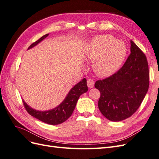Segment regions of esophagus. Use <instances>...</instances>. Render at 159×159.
<instances>
[{
	"mask_svg": "<svg viewBox=\"0 0 159 159\" xmlns=\"http://www.w3.org/2000/svg\"><path fill=\"white\" fill-rule=\"evenodd\" d=\"M87 84H88V86L89 88H92L94 86V84H95L94 80L93 79H89V80H88Z\"/></svg>",
	"mask_w": 159,
	"mask_h": 159,
	"instance_id": "1",
	"label": "esophagus"
}]
</instances>
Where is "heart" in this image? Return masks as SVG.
<instances>
[{
	"label": "heart",
	"instance_id": "1",
	"mask_svg": "<svg viewBox=\"0 0 159 159\" xmlns=\"http://www.w3.org/2000/svg\"><path fill=\"white\" fill-rule=\"evenodd\" d=\"M126 54L127 48L123 42L112 36L101 35L91 40L85 57L93 60L92 68L96 74L108 77L118 70Z\"/></svg>",
	"mask_w": 159,
	"mask_h": 159
}]
</instances>
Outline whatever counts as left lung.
<instances>
[{
    "label": "left lung",
    "instance_id": "left-lung-1",
    "mask_svg": "<svg viewBox=\"0 0 159 159\" xmlns=\"http://www.w3.org/2000/svg\"><path fill=\"white\" fill-rule=\"evenodd\" d=\"M149 86V72L147 57L131 40V54L118 71L95 87L101 95L99 109L111 121H120L131 116L145 98Z\"/></svg>",
    "mask_w": 159,
    "mask_h": 159
}]
</instances>
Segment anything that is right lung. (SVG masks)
Listing matches in <instances>:
<instances>
[{
  "label": "right lung",
  "instance_id": "obj_1",
  "mask_svg": "<svg viewBox=\"0 0 159 159\" xmlns=\"http://www.w3.org/2000/svg\"><path fill=\"white\" fill-rule=\"evenodd\" d=\"M48 35V34H47L42 36L39 40L32 44L28 48V49H30L39 44ZM88 90L87 80L85 78H84L70 89L64 100L58 106L48 111H44L32 109L28 106L26 103L25 102V101H22L27 112L34 117L47 124L58 125L66 121L71 116L75 107L80 96L81 94L87 92Z\"/></svg>",
  "mask_w": 159,
  "mask_h": 159
}]
</instances>
